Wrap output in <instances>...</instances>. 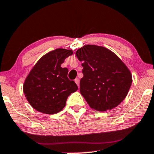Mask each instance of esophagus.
<instances>
[{
	"mask_svg": "<svg viewBox=\"0 0 154 154\" xmlns=\"http://www.w3.org/2000/svg\"><path fill=\"white\" fill-rule=\"evenodd\" d=\"M75 82L76 83V84L78 85V86H79V82H80V81H79V79H78V78H76V79H75Z\"/></svg>",
	"mask_w": 154,
	"mask_h": 154,
	"instance_id": "obj_1",
	"label": "esophagus"
}]
</instances>
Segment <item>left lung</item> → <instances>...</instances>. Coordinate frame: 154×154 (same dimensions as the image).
<instances>
[{"mask_svg": "<svg viewBox=\"0 0 154 154\" xmlns=\"http://www.w3.org/2000/svg\"><path fill=\"white\" fill-rule=\"evenodd\" d=\"M75 55L83 66L80 92L90 107L104 112L118 106L132 84L125 63L111 50L97 45H85Z\"/></svg>", "mask_w": 154, "mask_h": 154, "instance_id": "left-lung-1", "label": "left lung"}]
</instances>
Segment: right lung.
I'll return each instance as SVG.
<instances>
[{"mask_svg": "<svg viewBox=\"0 0 154 154\" xmlns=\"http://www.w3.org/2000/svg\"><path fill=\"white\" fill-rule=\"evenodd\" d=\"M58 48L41 57L31 70L23 84V93L31 106L39 112L52 115L66 106V100L78 86L68 78V70L61 64L73 54Z\"/></svg>", "mask_w": 154, "mask_h": 154, "instance_id": "add662e5", "label": "right lung"}]
</instances>
